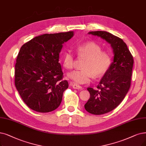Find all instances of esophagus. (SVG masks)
<instances>
[{"mask_svg":"<svg viewBox=\"0 0 146 146\" xmlns=\"http://www.w3.org/2000/svg\"><path fill=\"white\" fill-rule=\"evenodd\" d=\"M72 86V87L74 89H78V90H81L83 89V87H81V86H79V85H78V84H72V85H71Z\"/></svg>","mask_w":146,"mask_h":146,"instance_id":"34e87169","label":"esophagus"}]
</instances>
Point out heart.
Here are the masks:
<instances>
[{
    "mask_svg": "<svg viewBox=\"0 0 146 146\" xmlns=\"http://www.w3.org/2000/svg\"><path fill=\"white\" fill-rule=\"evenodd\" d=\"M75 50L79 57L86 59L82 69L75 70L68 74V78L78 84L89 83L93 76L100 77L106 73L111 63V56L106 51H102L101 46L95 42H87L78 45ZM74 56L71 50L65 52L63 58L65 68L71 69L74 66Z\"/></svg>",
    "mask_w": 146,
    "mask_h": 146,
    "instance_id": "1",
    "label": "heart"
}]
</instances>
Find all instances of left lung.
Instances as JSON below:
<instances>
[{"instance_id": "1", "label": "left lung", "mask_w": 146, "mask_h": 146, "mask_svg": "<svg viewBox=\"0 0 146 146\" xmlns=\"http://www.w3.org/2000/svg\"><path fill=\"white\" fill-rule=\"evenodd\" d=\"M88 33L106 40L111 45L114 53L113 62L96 88H87L90 98L84 108L91 114L101 115L113 110L125 98L131 86L133 59L121 38L106 31Z\"/></svg>"}]
</instances>
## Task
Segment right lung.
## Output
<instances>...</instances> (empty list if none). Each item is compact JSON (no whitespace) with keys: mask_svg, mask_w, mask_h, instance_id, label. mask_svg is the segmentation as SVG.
I'll return each mask as SVG.
<instances>
[{"mask_svg":"<svg viewBox=\"0 0 146 146\" xmlns=\"http://www.w3.org/2000/svg\"><path fill=\"white\" fill-rule=\"evenodd\" d=\"M74 32L44 34L21 47L15 66V85L27 106L35 111L48 113L59 107L68 87L63 80L59 62L64 42Z\"/></svg>","mask_w":146,"mask_h":146,"instance_id":"1","label":"right lung"}]
</instances>
